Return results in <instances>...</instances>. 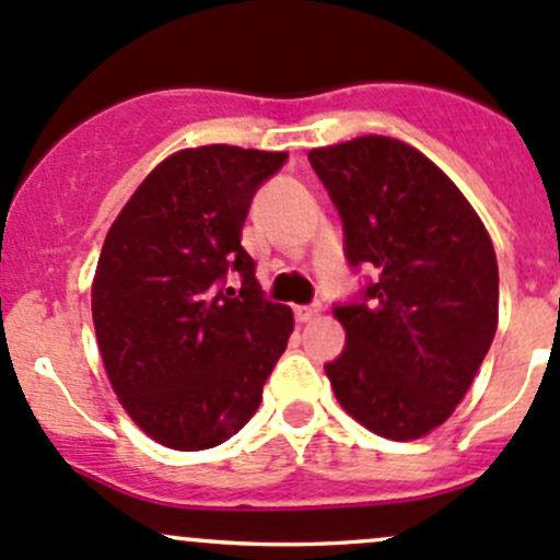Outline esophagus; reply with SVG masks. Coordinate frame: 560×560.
<instances>
[{
    "label": "esophagus",
    "instance_id": "1",
    "mask_svg": "<svg viewBox=\"0 0 560 560\" xmlns=\"http://www.w3.org/2000/svg\"><path fill=\"white\" fill-rule=\"evenodd\" d=\"M322 308L319 306H298L295 308V319L298 322H312L314 316H319Z\"/></svg>",
    "mask_w": 560,
    "mask_h": 560
}]
</instances>
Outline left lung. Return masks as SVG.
<instances>
[{"mask_svg": "<svg viewBox=\"0 0 560 560\" xmlns=\"http://www.w3.org/2000/svg\"><path fill=\"white\" fill-rule=\"evenodd\" d=\"M347 235L380 279L336 306L347 330L325 365L338 404L376 436L422 439L450 420L499 327V265L482 219L422 151L385 135L308 151Z\"/></svg>", "mask_w": 560, "mask_h": 560, "instance_id": "8db88e82", "label": "left lung"}]
</instances>
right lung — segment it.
Wrapping results in <instances>:
<instances>
[{
  "label": "right lung",
  "mask_w": 560,
  "mask_h": 560,
  "mask_svg": "<svg viewBox=\"0 0 560 560\" xmlns=\"http://www.w3.org/2000/svg\"><path fill=\"white\" fill-rule=\"evenodd\" d=\"M284 160L228 143L180 149L107 230L92 281L97 347L118 404L162 447L195 453L238 433L290 341L292 308L262 301L241 246L254 191ZM230 269L245 279L238 296L223 290Z\"/></svg>",
  "instance_id": "1"
}]
</instances>
